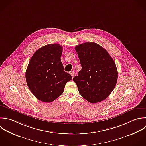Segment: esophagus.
I'll list each match as a JSON object with an SVG mask.
<instances>
[{"instance_id":"1","label":"esophagus","mask_w":146,"mask_h":146,"mask_svg":"<svg viewBox=\"0 0 146 146\" xmlns=\"http://www.w3.org/2000/svg\"><path fill=\"white\" fill-rule=\"evenodd\" d=\"M70 74H71V76H72V78H73V77H74V75H75V73H74V71H72V72H70Z\"/></svg>"}]
</instances>
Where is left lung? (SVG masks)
<instances>
[{"label": "left lung", "mask_w": 146, "mask_h": 146, "mask_svg": "<svg viewBox=\"0 0 146 146\" xmlns=\"http://www.w3.org/2000/svg\"><path fill=\"white\" fill-rule=\"evenodd\" d=\"M82 69L73 78L80 94L90 103L106 99L114 89L117 80L116 65L106 49L95 42L77 45Z\"/></svg>", "instance_id": "obj_1"}]
</instances>
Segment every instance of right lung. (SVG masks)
<instances>
[{"label": "right lung", "mask_w": 146, "mask_h": 146, "mask_svg": "<svg viewBox=\"0 0 146 146\" xmlns=\"http://www.w3.org/2000/svg\"><path fill=\"white\" fill-rule=\"evenodd\" d=\"M62 47L58 44L46 45L36 51L25 72L27 85L39 100L50 102L60 96L71 75L64 71L61 61Z\"/></svg>", "instance_id": "obj_1"}]
</instances>
